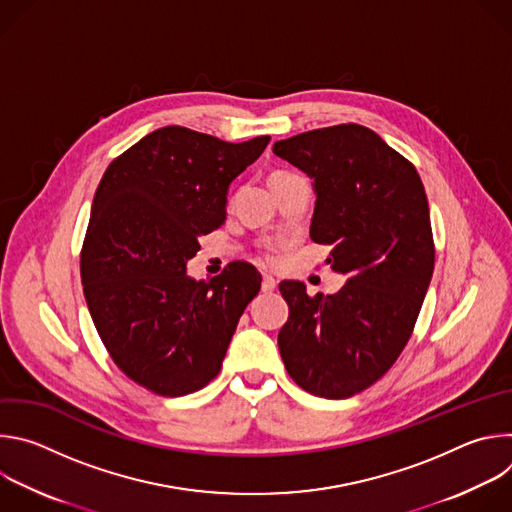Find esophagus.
I'll use <instances>...</instances> for the list:
<instances>
[{"instance_id": "1", "label": "esophagus", "mask_w": 512, "mask_h": 512, "mask_svg": "<svg viewBox=\"0 0 512 512\" xmlns=\"http://www.w3.org/2000/svg\"><path fill=\"white\" fill-rule=\"evenodd\" d=\"M277 287V281L271 277V275H263V281H261V289L265 291V294H271V291Z\"/></svg>"}]
</instances>
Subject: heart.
<instances>
[{"label": "heart", "instance_id": "heart-1", "mask_svg": "<svg viewBox=\"0 0 512 512\" xmlns=\"http://www.w3.org/2000/svg\"><path fill=\"white\" fill-rule=\"evenodd\" d=\"M281 174H287V172H275L273 176H281ZM273 176H271V178H273ZM263 259H267V261H275V257H273V253H271L269 249L263 253Z\"/></svg>", "mask_w": 512, "mask_h": 512}]
</instances>
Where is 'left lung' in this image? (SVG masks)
Returning <instances> with one entry per match:
<instances>
[{
    "mask_svg": "<svg viewBox=\"0 0 512 512\" xmlns=\"http://www.w3.org/2000/svg\"><path fill=\"white\" fill-rule=\"evenodd\" d=\"M273 154L314 178L310 237L348 277L332 296L279 283V352L304 391L346 399L377 383L413 334L435 263L427 196L415 166L356 123L275 141Z\"/></svg>",
    "mask_w": 512,
    "mask_h": 512,
    "instance_id": "obj_1",
    "label": "left lung"
}]
</instances>
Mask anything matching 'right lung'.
Returning a JSON list of instances; mask_svg holds the SVG:
<instances>
[{
    "mask_svg": "<svg viewBox=\"0 0 512 512\" xmlns=\"http://www.w3.org/2000/svg\"><path fill=\"white\" fill-rule=\"evenodd\" d=\"M269 139L229 143L170 125L105 170L81 249L83 291L109 356L143 389L182 397L221 371L261 275L231 261L221 275L196 281L186 261L202 235L225 223L229 184Z\"/></svg>",
    "mask_w": 512,
    "mask_h": 512,
    "instance_id": "right-lung-1",
    "label": "right lung"
}]
</instances>
